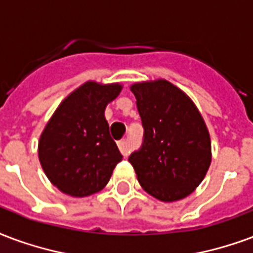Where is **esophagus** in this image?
Segmentation results:
<instances>
[{"instance_id": "esophagus-1", "label": "esophagus", "mask_w": 253, "mask_h": 253, "mask_svg": "<svg viewBox=\"0 0 253 253\" xmlns=\"http://www.w3.org/2000/svg\"><path fill=\"white\" fill-rule=\"evenodd\" d=\"M118 147H119V150H121V153L123 157H127V155H128V153H130V147H128V145H127L126 141L118 142Z\"/></svg>"}]
</instances>
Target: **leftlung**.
I'll return each mask as SVG.
<instances>
[{
	"label": "left lung",
	"instance_id": "left-lung-1",
	"mask_svg": "<svg viewBox=\"0 0 253 253\" xmlns=\"http://www.w3.org/2000/svg\"><path fill=\"white\" fill-rule=\"evenodd\" d=\"M143 127L128 162L153 197L177 201L201 184L211 165V138L194 103L166 80L131 85Z\"/></svg>",
	"mask_w": 253,
	"mask_h": 253
}]
</instances>
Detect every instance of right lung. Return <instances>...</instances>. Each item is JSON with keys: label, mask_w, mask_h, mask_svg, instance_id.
<instances>
[{"label": "right lung", "mask_w": 253, "mask_h": 253, "mask_svg": "<svg viewBox=\"0 0 253 253\" xmlns=\"http://www.w3.org/2000/svg\"><path fill=\"white\" fill-rule=\"evenodd\" d=\"M119 84H83L61 103L39 143V158L46 177L63 193L84 197L102 190L122 161L104 118Z\"/></svg>", "instance_id": "obj_1"}]
</instances>
